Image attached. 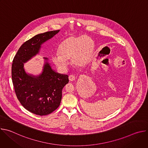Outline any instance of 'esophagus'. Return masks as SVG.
Segmentation results:
<instances>
[{"mask_svg":"<svg viewBox=\"0 0 148 148\" xmlns=\"http://www.w3.org/2000/svg\"><path fill=\"white\" fill-rule=\"evenodd\" d=\"M69 80L71 81H73L75 79V77L74 75H70L69 77Z\"/></svg>","mask_w":148,"mask_h":148,"instance_id":"34e87169","label":"esophagus"}]
</instances>
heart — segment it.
<instances>
[{
  "mask_svg": "<svg viewBox=\"0 0 148 148\" xmlns=\"http://www.w3.org/2000/svg\"><path fill=\"white\" fill-rule=\"evenodd\" d=\"M94 50L92 39L88 36H71L63 40L58 48V55L52 57V61L58 67L65 69L67 60L71 58L76 67H82L90 61Z\"/></svg>",
  "mask_w": 148,
  "mask_h": 148,
  "instance_id": "1",
  "label": "heart"
}]
</instances>
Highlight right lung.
<instances>
[{
    "instance_id": "add662e5",
    "label": "right lung",
    "mask_w": 148,
    "mask_h": 148,
    "mask_svg": "<svg viewBox=\"0 0 148 148\" xmlns=\"http://www.w3.org/2000/svg\"><path fill=\"white\" fill-rule=\"evenodd\" d=\"M59 31L38 34L26 41L13 60L12 78L17 98L25 109L37 115L50 114L60 106L62 90L69 83V76L55 72L46 57L43 72L38 76L27 74L24 63L38 54L41 45Z\"/></svg>"
}]
</instances>
